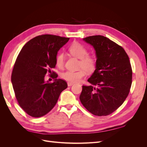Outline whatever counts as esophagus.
Returning a JSON list of instances; mask_svg holds the SVG:
<instances>
[{
  "instance_id": "obj_1",
  "label": "esophagus",
  "mask_w": 147,
  "mask_h": 147,
  "mask_svg": "<svg viewBox=\"0 0 147 147\" xmlns=\"http://www.w3.org/2000/svg\"><path fill=\"white\" fill-rule=\"evenodd\" d=\"M74 84V83H70V82H68L67 83V85H68V86H72Z\"/></svg>"
}]
</instances>
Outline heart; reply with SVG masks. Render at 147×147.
I'll list each match as a JSON object with an SVG mask.
<instances>
[{
    "label": "heart",
    "mask_w": 147,
    "mask_h": 147,
    "mask_svg": "<svg viewBox=\"0 0 147 147\" xmlns=\"http://www.w3.org/2000/svg\"><path fill=\"white\" fill-rule=\"evenodd\" d=\"M70 53L74 56L80 59L78 71L67 70L61 74V77L65 80L70 83L80 82L86 74L94 72L96 67V61L94 57L89 56L88 49L81 43L75 42L69 48ZM56 63L57 67H61L64 63V55L63 53H59L56 56Z\"/></svg>",
    "instance_id": "1"
}]
</instances>
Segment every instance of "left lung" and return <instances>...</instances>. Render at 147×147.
Returning a JSON list of instances; mask_svg holds the SVG:
<instances>
[{
  "label": "left lung",
  "instance_id": "left-lung-1",
  "mask_svg": "<svg viewBox=\"0 0 147 147\" xmlns=\"http://www.w3.org/2000/svg\"><path fill=\"white\" fill-rule=\"evenodd\" d=\"M94 48L96 67L88 82L93 86H82V104L96 116H107L121 106L132 84L129 59L124 49L102 35L83 38Z\"/></svg>",
  "mask_w": 147,
  "mask_h": 147
}]
</instances>
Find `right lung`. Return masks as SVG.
<instances>
[{
	"label": "right lung",
	"mask_w": 147,
	"mask_h": 147,
	"mask_svg": "<svg viewBox=\"0 0 147 147\" xmlns=\"http://www.w3.org/2000/svg\"><path fill=\"white\" fill-rule=\"evenodd\" d=\"M69 38L45 34L30 40L22 48L11 74V83L21 107L30 116L38 118L50 112L61 92L67 88L62 79L45 81L47 73L56 66L57 51Z\"/></svg>",
	"instance_id": "obj_1"
}]
</instances>
